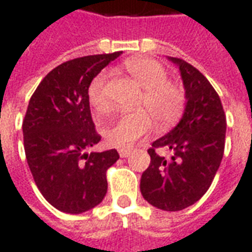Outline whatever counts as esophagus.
Returning <instances> with one entry per match:
<instances>
[{"label":"esophagus","mask_w":252,"mask_h":252,"mask_svg":"<svg viewBox=\"0 0 252 252\" xmlns=\"http://www.w3.org/2000/svg\"><path fill=\"white\" fill-rule=\"evenodd\" d=\"M119 155H120L121 158H128L131 155V150H120Z\"/></svg>","instance_id":"esophagus-1"}]
</instances>
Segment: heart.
<instances>
[{"instance_id":"obj_1","label":"heart","mask_w":252,"mask_h":252,"mask_svg":"<svg viewBox=\"0 0 252 252\" xmlns=\"http://www.w3.org/2000/svg\"><path fill=\"white\" fill-rule=\"evenodd\" d=\"M126 71L143 89L139 106L147 110L159 126H169L178 120L185 108V93L178 85L167 81V71L151 58H132L126 62ZM89 104L98 113L109 109L106 94V74L94 78L88 89ZM147 111V112H148ZM145 110L119 117L110 126L104 128V137L110 147L129 148L140 137L153 129V119Z\"/></svg>"}]
</instances>
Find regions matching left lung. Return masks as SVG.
<instances>
[{"mask_svg":"<svg viewBox=\"0 0 252 252\" xmlns=\"http://www.w3.org/2000/svg\"><path fill=\"white\" fill-rule=\"evenodd\" d=\"M178 66L186 105L180 123L148 150L151 162L143 173L140 191L158 209L182 211L209 189L221 163L227 120L221 101L209 81L190 63L169 57ZM172 151L170 158L155 150Z\"/></svg>","mask_w":252,"mask_h":252,"instance_id":"left-lung-1","label":"left lung"}]
</instances>
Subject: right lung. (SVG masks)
<instances>
[{
	"label": "right lung",
	"mask_w": 252,
	"mask_h": 252,
	"mask_svg": "<svg viewBox=\"0 0 252 252\" xmlns=\"http://www.w3.org/2000/svg\"><path fill=\"white\" fill-rule=\"evenodd\" d=\"M121 52L72 59L47 74L23 123L27 162L36 186L58 211L79 215L104 200L106 170L119 153H88L101 140L94 129L88 89Z\"/></svg>",
	"instance_id": "1"
}]
</instances>
